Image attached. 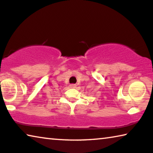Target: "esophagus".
Instances as JSON below:
<instances>
[{
    "instance_id": "34e87169",
    "label": "esophagus",
    "mask_w": 153,
    "mask_h": 153,
    "mask_svg": "<svg viewBox=\"0 0 153 153\" xmlns=\"http://www.w3.org/2000/svg\"><path fill=\"white\" fill-rule=\"evenodd\" d=\"M70 87L71 88H76V84H71V85H70Z\"/></svg>"
}]
</instances>
